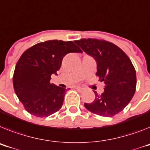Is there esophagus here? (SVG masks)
Listing matches in <instances>:
<instances>
[{"instance_id":"1","label":"esophagus","mask_w":150,"mask_h":150,"mask_svg":"<svg viewBox=\"0 0 150 150\" xmlns=\"http://www.w3.org/2000/svg\"><path fill=\"white\" fill-rule=\"evenodd\" d=\"M75 88H76L77 90L80 91V92H83V91L85 90V89L83 87H81V86H75Z\"/></svg>"}]
</instances>
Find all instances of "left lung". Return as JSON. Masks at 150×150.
I'll use <instances>...</instances> for the list:
<instances>
[{
    "label": "left lung",
    "mask_w": 150,
    "mask_h": 150,
    "mask_svg": "<svg viewBox=\"0 0 150 150\" xmlns=\"http://www.w3.org/2000/svg\"><path fill=\"white\" fill-rule=\"evenodd\" d=\"M75 43L94 57L97 63L96 76L105 83L104 92L98 95L94 91L96 98L92 103H85L86 108L103 117H112L121 112L136 91V70L128 56L105 40L82 38Z\"/></svg>",
    "instance_id": "left-lung-1"
}]
</instances>
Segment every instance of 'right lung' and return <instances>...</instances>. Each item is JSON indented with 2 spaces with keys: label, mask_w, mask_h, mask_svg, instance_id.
<instances>
[{
  "label": "right lung",
  "mask_w": 150,
  "mask_h": 150,
  "mask_svg": "<svg viewBox=\"0 0 150 150\" xmlns=\"http://www.w3.org/2000/svg\"><path fill=\"white\" fill-rule=\"evenodd\" d=\"M82 50L72 41L50 40L25 50L15 67L13 83L15 93L25 109L36 117H48L57 112L66 89L51 83L67 54Z\"/></svg>",
  "instance_id": "obj_1"
}]
</instances>
